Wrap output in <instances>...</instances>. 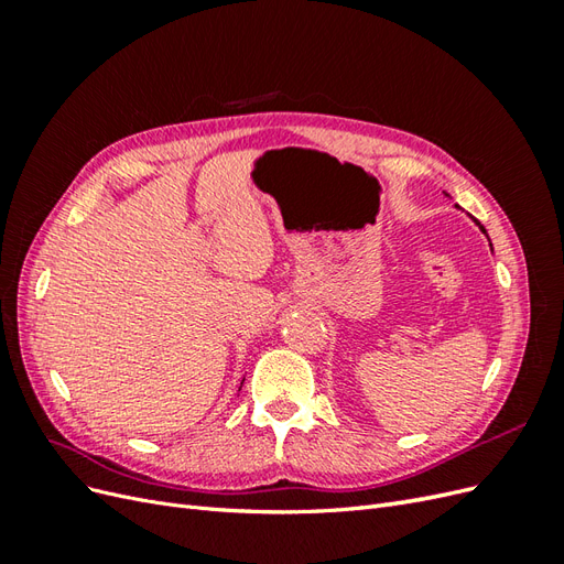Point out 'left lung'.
<instances>
[{"instance_id": "obj_1", "label": "left lung", "mask_w": 564, "mask_h": 564, "mask_svg": "<svg viewBox=\"0 0 564 564\" xmlns=\"http://www.w3.org/2000/svg\"><path fill=\"white\" fill-rule=\"evenodd\" d=\"M475 224H477V220H475ZM477 226H480V224H477ZM482 228V226H480ZM482 232H485V228H482Z\"/></svg>"}]
</instances>
